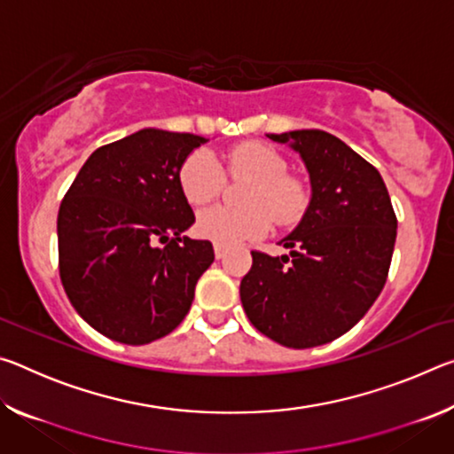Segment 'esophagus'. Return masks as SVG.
<instances>
[{
    "label": "esophagus",
    "mask_w": 454,
    "mask_h": 454,
    "mask_svg": "<svg viewBox=\"0 0 454 454\" xmlns=\"http://www.w3.org/2000/svg\"><path fill=\"white\" fill-rule=\"evenodd\" d=\"M214 256H216L218 260H222L226 256V250H224V246H220V244H214Z\"/></svg>",
    "instance_id": "1"
}]
</instances>
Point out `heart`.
<instances>
[{"label":"heart","instance_id":"b5f03b06","mask_svg":"<svg viewBox=\"0 0 454 454\" xmlns=\"http://www.w3.org/2000/svg\"><path fill=\"white\" fill-rule=\"evenodd\" d=\"M226 168L232 176H250L254 184L244 196L246 208L212 206L198 214V234L214 244L236 246L262 238L272 228L292 226L309 206L304 182L288 176V164L278 152L262 144H242L228 152ZM226 174L218 158L208 150H196L180 168V186L190 204L212 202L224 190Z\"/></svg>","mask_w":454,"mask_h":454}]
</instances>
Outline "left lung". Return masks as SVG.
Instances as JSON below:
<instances>
[{
    "instance_id": "8db88e82",
    "label": "left lung",
    "mask_w": 454,
    "mask_h": 454,
    "mask_svg": "<svg viewBox=\"0 0 454 454\" xmlns=\"http://www.w3.org/2000/svg\"><path fill=\"white\" fill-rule=\"evenodd\" d=\"M301 153L310 202L280 244L290 256L252 252L240 301L254 328L288 348L333 342L356 325L387 282L396 216L379 170L322 129L268 134Z\"/></svg>"
}]
</instances>
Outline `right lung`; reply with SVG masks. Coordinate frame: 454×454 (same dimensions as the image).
Returning a JSON list of instances; mask_svg holds the SVG:
<instances>
[{"mask_svg":"<svg viewBox=\"0 0 454 454\" xmlns=\"http://www.w3.org/2000/svg\"><path fill=\"white\" fill-rule=\"evenodd\" d=\"M206 142L144 128L91 153L61 200L59 278L99 334L140 347L170 334L188 314L214 248L182 236L196 218L180 168Z\"/></svg>","mask_w":454,"mask_h":454,"instance_id":"add662e5","label":"right lung"}]
</instances>
